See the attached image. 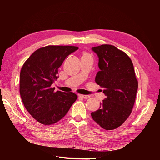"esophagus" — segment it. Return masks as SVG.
I'll return each mask as SVG.
<instances>
[{"instance_id": "esophagus-1", "label": "esophagus", "mask_w": 160, "mask_h": 160, "mask_svg": "<svg viewBox=\"0 0 160 160\" xmlns=\"http://www.w3.org/2000/svg\"><path fill=\"white\" fill-rule=\"evenodd\" d=\"M78 96L81 97V98H83V99H88V98H90V95H85V94H78Z\"/></svg>"}]
</instances>
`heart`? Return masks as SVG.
<instances>
[{
    "label": "heart",
    "instance_id": "1",
    "mask_svg": "<svg viewBox=\"0 0 160 160\" xmlns=\"http://www.w3.org/2000/svg\"><path fill=\"white\" fill-rule=\"evenodd\" d=\"M83 55H88V53H84V54H83Z\"/></svg>",
    "mask_w": 160,
    "mask_h": 160
}]
</instances>
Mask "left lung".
Instances as JSON below:
<instances>
[{
    "mask_svg": "<svg viewBox=\"0 0 160 160\" xmlns=\"http://www.w3.org/2000/svg\"><path fill=\"white\" fill-rule=\"evenodd\" d=\"M92 50L99 57L100 69L95 82L104 88L106 98L91 116L102 128L113 130L125 122L134 106L138 83L133 64L125 52L113 45L102 44Z\"/></svg>",
    "mask_w": 160,
    "mask_h": 160,
    "instance_id": "8db88e82",
    "label": "left lung"
}]
</instances>
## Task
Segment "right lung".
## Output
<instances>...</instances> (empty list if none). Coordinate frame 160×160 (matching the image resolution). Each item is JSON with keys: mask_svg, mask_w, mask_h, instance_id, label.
Wrapping results in <instances>:
<instances>
[{"mask_svg": "<svg viewBox=\"0 0 160 160\" xmlns=\"http://www.w3.org/2000/svg\"><path fill=\"white\" fill-rule=\"evenodd\" d=\"M78 49L74 46L42 47L27 59L20 70V93L24 106L35 120L44 125L57 123L78 99L74 92H54L51 85L65 59Z\"/></svg>", "mask_w": 160, "mask_h": 160, "instance_id": "right-lung-1", "label": "right lung"}]
</instances>
